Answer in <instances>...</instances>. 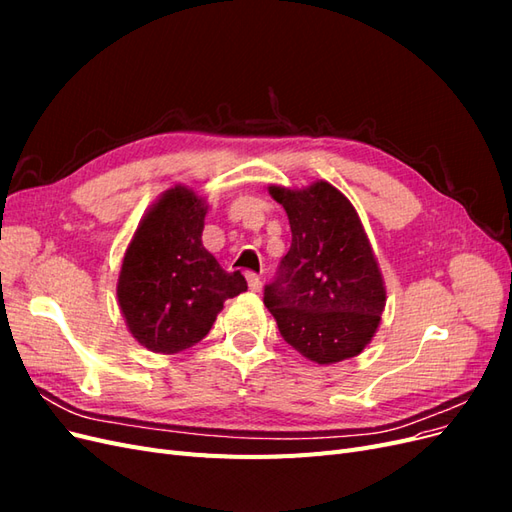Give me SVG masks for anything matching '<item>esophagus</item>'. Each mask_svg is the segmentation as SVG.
<instances>
[{
    "mask_svg": "<svg viewBox=\"0 0 512 512\" xmlns=\"http://www.w3.org/2000/svg\"><path fill=\"white\" fill-rule=\"evenodd\" d=\"M245 277H247V286H250V290H252V292H260V290H262V280H260L258 275H254V273H247Z\"/></svg>",
    "mask_w": 512,
    "mask_h": 512,
    "instance_id": "obj_1",
    "label": "esophagus"
}]
</instances>
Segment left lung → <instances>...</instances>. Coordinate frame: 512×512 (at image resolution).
<instances>
[{"instance_id":"1","label":"left lung","mask_w":512,"mask_h":512,"mask_svg":"<svg viewBox=\"0 0 512 512\" xmlns=\"http://www.w3.org/2000/svg\"><path fill=\"white\" fill-rule=\"evenodd\" d=\"M288 215L292 243L265 305L286 344L318 365L361 354L374 339L386 286L359 213L329 181L269 185Z\"/></svg>"}]
</instances>
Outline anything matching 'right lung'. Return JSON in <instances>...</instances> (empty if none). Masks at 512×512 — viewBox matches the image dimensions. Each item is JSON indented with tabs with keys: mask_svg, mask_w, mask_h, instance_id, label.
Here are the masks:
<instances>
[{
	"mask_svg": "<svg viewBox=\"0 0 512 512\" xmlns=\"http://www.w3.org/2000/svg\"><path fill=\"white\" fill-rule=\"evenodd\" d=\"M209 205L188 185L160 194L123 254L117 299L138 344L158 354L192 348L213 327L224 301L247 290L203 245Z\"/></svg>",
	"mask_w": 512,
	"mask_h": 512,
	"instance_id": "1",
	"label": "right lung"
}]
</instances>
